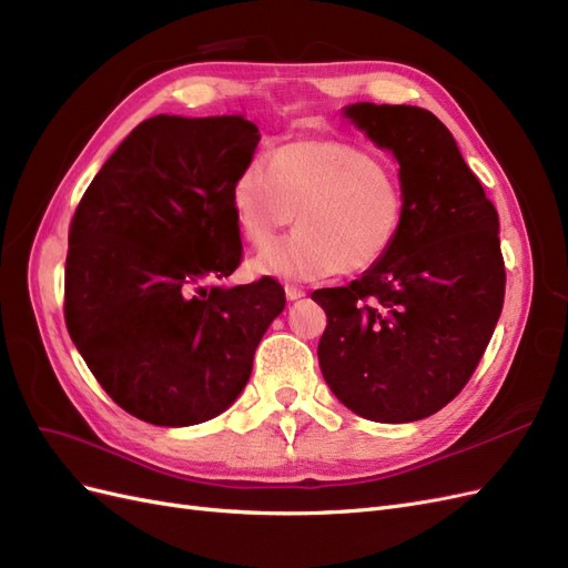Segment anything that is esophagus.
<instances>
[{
	"label": "esophagus",
	"mask_w": 568,
	"mask_h": 568,
	"mask_svg": "<svg viewBox=\"0 0 568 568\" xmlns=\"http://www.w3.org/2000/svg\"><path fill=\"white\" fill-rule=\"evenodd\" d=\"M284 291H286V298L288 301H298V298L305 296V291L301 286H296V284H286Z\"/></svg>",
	"instance_id": "34e87169"
}]
</instances>
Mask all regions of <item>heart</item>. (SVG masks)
<instances>
[{
  "instance_id": "obj_1",
  "label": "heart",
  "mask_w": 568,
  "mask_h": 568,
  "mask_svg": "<svg viewBox=\"0 0 568 568\" xmlns=\"http://www.w3.org/2000/svg\"><path fill=\"white\" fill-rule=\"evenodd\" d=\"M232 211L253 246L268 244L296 216L300 230L257 253L251 270L307 282L379 265L403 232L407 194L398 170L367 149L307 136L274 149L270 163H246L232 186Z\"/></svg>"
}]
</instances>
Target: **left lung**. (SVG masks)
<instances>
[{
	"mask_svg": "<svg viewBox=\"0 0 568 568\" xmlns=\"http://www.w3.org/2000/svg\"><path fill=\"white\" fill-rule=\"evenodd\" d=\"M346 115L398 159L407 211L379 265L313 291L326 313L320 367L355 415L417 422L467 386L495 332L507 282L500 220L432 111L353 104Z\"/></svg>",
	"mask_w": 568,
	"mask_h": 568,
	"instance_id": "1",
	"label": "left lung"
}]
</instances>
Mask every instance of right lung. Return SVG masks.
<instances>
[{
  "instance_id": "1",
  "label": "right lung",
  "mask_w": 568,
  "mask_h": 568,
  "mask_svg": "<svg viewBox=\"0 0 568 568\" xmlns=\"http://www.w3.org/2000/svg\"><path fill=\"white\" fill-rule=\"evenodd\" d=\"M242 115H156L82 194L68 230L63 317L128 415L192 426L244 390L286 296L277 280L217 286L242 265L232 186L257 146Z\"/></svg>"
}]
</instances>
